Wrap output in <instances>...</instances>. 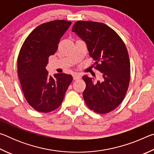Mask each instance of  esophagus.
Listing matches in <instances>:
<instances>
[{
	"label": "esophagus",
	"instance_id": "esophagus-1",
	"mask_svg": "<svg viewBox=\"0 0 154 154\" xmlns=\"http://www.w3.org/2000/svg\"><path fill=\"white\" fill-rule=\"evenodd\" d=\"M81 78V76L79 74H74L73 75V79L74 80H77V79H79Z\"/></svg>",
	"mask_w": 154,
	"mask_h": 154
}]
</instances>
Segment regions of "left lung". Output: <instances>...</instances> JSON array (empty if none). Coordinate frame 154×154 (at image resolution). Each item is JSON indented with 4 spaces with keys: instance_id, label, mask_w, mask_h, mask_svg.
I'll return each instance as SVG.
<instances>
[{
    "instance_id": "left-lung-1",
    "label": "left lung",
    "mask_w": 154,
    "mask_h": 154,
    "mask_svg": "<svg viewBox=\"0 0 154 154\" xmlns=\"http://www.w3.org/2000/svg\"><path fill=\"white\" fill-rule=\"evenodd\" d=\"M72 31L85 41L94 68L103 72V82L82 77L86 84L85 103L96 113H109L120 105L128 88L130 64L125 43L116 31L101 22L77 21Z\"/></svg>"
}]
</instances>
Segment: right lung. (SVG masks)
Returning a JSON list of instances; mask_svg holds the SVG:
<instances>
[{"label": "right lung", "instance_id": "add662e5", "mask_svg": "<svg viewBox=\"0 0 154 154\" xmlns=\"http://www.w3.org/2000/svg\"><path fill=\"white\" fill-rule=\"evenodd\" d=\"M71 24L64 20L44 23L26 38L17 57V75L28 103L41 113L58 109L72 81L71 75L58 73L52 77L45 67L49 57L58 48L62 36Z\"/></svg>", "mask_w": 154, "mask_h": 154}]
</instances>
